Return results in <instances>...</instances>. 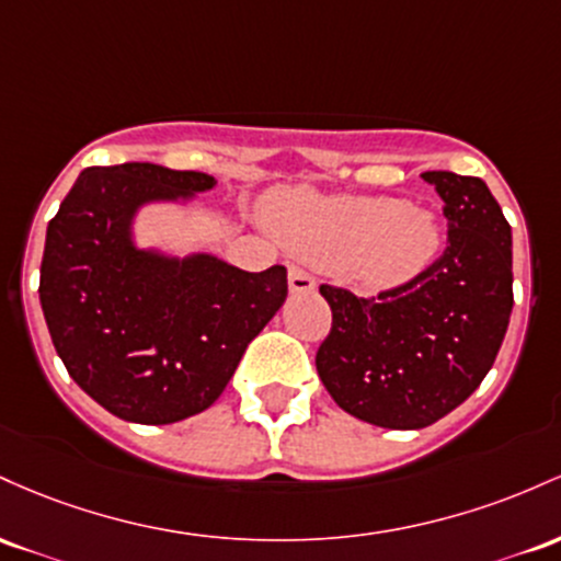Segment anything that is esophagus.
I'll list each match as a JSON object with an SVG mask.
<instances>
[{"mask_svg":"<svg viewBox=\"0 0 561 561\" xmlns=\"http://www.w3.org/2000/svg\"><path fill=\"white\" fill-rule=\"evenodd\" d=\"M314 288V278L305 270L291 267L288 270V291L291 294H301V291H312Z\"/></svg>","mask_w":561,"mask_h":561,"instance_id":"1","label":"esophagus"}]
</instances>
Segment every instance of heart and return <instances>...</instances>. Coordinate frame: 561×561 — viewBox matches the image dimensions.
I'll return each instance as SVG.
<instances>
[{
	"label": "heart",
	"instance_id": "obj_1",
	"mask_svg": "<svg viewBox=\"0 0 561 561\" xmlns=\"http://www.w3.org/2000/svg\"><path fill=\"white\" fill-rule=\"evenodd\" d=\"M270 230L301 256L329 264L365 291L413 280L437 260V214L389 196H325L291 187L264 211Z\"/></svg>",
	"mask_w": 561,
	"mask_h": 561
}]
</instances>
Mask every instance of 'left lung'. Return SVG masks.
Listing matches in <instances>:
<instances>
[{"label":"left lung","mask_w":561,"mask_h":561,"mask_svg":"<svg viewBox=\"0 0 561 561\" xmlns=\"http://www.w3.org/2000/svg\"><path fill=\"white\" fill-rule=\"evenodd\" d=\"M445 201L448 249L405 286L360 299L320 286L333 323L318 376L342 411L424 430L480 387L512 318V228L480 178L421 174Z\"/></svg>","instance_id":"obj_1"}]
</instances>
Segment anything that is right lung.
Masks as SVG:
<instances>
[{
    "instance_id": "1",
    "label": "right lung",
    "mask_w": 561,
    "mask_h": 561,
    "mask_svg": "<svg viewBox=\"0 0 561 561\" xmlns=\"http://www.w3.org/2000/svg\"><path fill=\"white\" fill-rule=\"evenodd\" d=\"M211 187V174L159 163L92 167L47 225L39 301L55 352L98 405L131 424L206 411L286 301L283 264L247 273L206 251L137 243L145 206H187Z\"/></svg>"
}]
</instances>
